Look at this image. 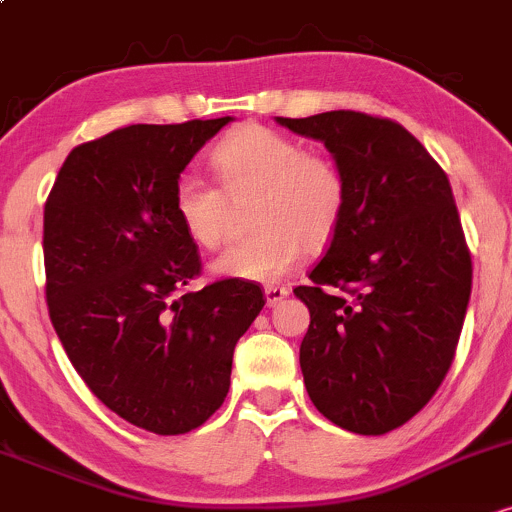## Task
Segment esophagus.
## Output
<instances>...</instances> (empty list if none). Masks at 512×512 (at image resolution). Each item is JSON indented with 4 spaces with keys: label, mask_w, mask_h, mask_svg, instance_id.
<instances>
[{
    "label": "esophagus",
    "mask_w": 512,
    "mask_h": 512,
    "mask_svg": "<svg viewBox=\"0 0 512 512\" xmlns=\"http://www.w3.org/2000/svg\"><path fill=\"white\" fill-rule=\"evenodd\" d=\"M287 295H290V287H285V285H268L266 287V300L271 307H278V304L283 302Z\"/></svg>",
    "instance_id": "esophagus-1"
}]
</instances>
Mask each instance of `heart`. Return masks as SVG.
I'll return each instance as SVG.
<instances>
[{"instance_id": "heart-1", "label": "heart", "mask_w": 512, "mask_h": 512, "mask_svg": "<svg viewBox=\"0 0 512 512\" xmlns=\"http://www.w3.org/2000/svg\"><path fill=\"white\" fill-rule=\"evenodd\" d=\"M217 181L186 171L174 183V215L193 244L217 249L229 239L234 203H249V239L215 258V273L273 283L292 271L304 249L329 244L343 220L348 181L329 154L309 152L295 137L246 125L212 149Z\"/></svg>"}]
</instances>
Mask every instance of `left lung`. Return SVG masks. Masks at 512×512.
Returning <instances> with one entry per match:
<instances>
[{
  "label": "left lung",
  "instance_id": "8db88e82",
  "mask_svg": "<svg viewBox=\"0 0 512 512\" xmlns=\"http://www.w3.org/2000/svg\"><path fill=\"white\" fill-rule=\"evenodd\" d=\"M278 123L324 142L348 181L329 251L295 287L309 307L304 387L336 426L389 433L438 392L472 295L450 181L396 120L329 111Z\"/></svg>",
  "mask_w": 512,
  "mask_h": 512
}]
</instances>
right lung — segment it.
<instances>
[{
  "instance_id": "right-lung-1",
  "label": "right lung",
  "mask_w": 512,
  "mask_h": 512,
  "mask_svg": "<svg viewBox=\"0 0 512 512\" xmlns=\"http://www.w3.org/2000/svg\"><path fill=\"white\" fill-rule=\"evenodd\" d=\"M229 120L128 125L77 145L45 200V300L62 348L108 409L157 435L220 409L234 346L266 304L241 278L186 292L203 266L171 195Z\"/></svg>"
}]
</instances>
